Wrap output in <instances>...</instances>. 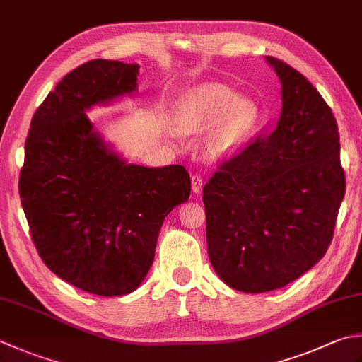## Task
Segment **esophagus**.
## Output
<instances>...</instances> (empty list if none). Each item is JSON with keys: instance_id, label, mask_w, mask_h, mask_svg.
<instances>
[{"instance_id": "1", "label": "esophagus", "mask_w": 362, "mask_h": 362, "mask_svg": "<svg viewBox=\"0 0 362 362\" xmlns=\"http://www.w3.org/2000/svg\"><path fill=\"white\" fill-rule=\"evenodd\" d=\"M202 183H204V179L201 177V174H193V175H191V187H193V191H194L196 194L201 193Z\"/></svg>"}]
</instances>
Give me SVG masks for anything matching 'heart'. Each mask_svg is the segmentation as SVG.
<instances>
[{"instance_id": "obj_1", "label": "heart", "mask_w": 362, "mask_h": 362, "mask_svg": "<svg viewBox=\"0 0 362 362\" xmlns=\"http://www.w3.org/2000/svg\"><path fill=\"white\" fill-rule=\"evenodd\" d=\"M260 119L257 103L221 83H205L189 89L177 102L174 124L182 133H199L212 129L205 136L204 152L210 160H228L250 141Z\"/></svg>"}]
</instances>
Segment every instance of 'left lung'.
<instances>
[{
    "instance_id": "8db88e82",
    "label": "left lung",
    "mask_w": 362,
    "mask_h": 362,
    "mask_svg": "<svg viewBox=\"0 0 362 362\" xmlns=\"http://www.w3.org/2000/svg\"><path fill=\"white\" fill-rule=\"evenodd\" d=\"M267 61L282 84L278 125L223 161L202 189L211 265L247 293L284 287L325 256L345 194L328 103L298 70Z\"/></svg>"
}]
</instances>
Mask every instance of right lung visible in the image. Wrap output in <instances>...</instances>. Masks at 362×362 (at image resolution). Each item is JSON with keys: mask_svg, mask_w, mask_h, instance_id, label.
<instances>
[{"mask_svg": "<svg viewBox=\"0 0 362 362\" xmlns=\"http://www.w3.org/2000/svg\"><path fill=\"white\" fill-rule=\"evenodd\" d=\"M138 64L92 59L35 110L18 191L40 259L84 292L136 290L169 211L191 193L180 165H129L92 130L86 111L136 90Z\"/></svg>", "mask_w": 362, "mask_h": 362, "instance_id": "1", "label": "right lung"}]
</instances>
